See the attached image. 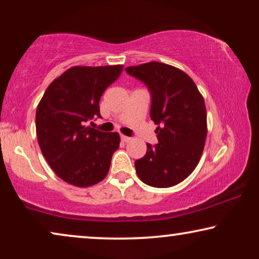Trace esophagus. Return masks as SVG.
<instances>
[{
	"label": "esophagus",
	"mask_w": 259,
	"mask_h": 259,
	"mask_svg": "<svg viewBox=\"0 0 259 259\" xmlns=\"http://www.w3.org/2000/svg\"><path fill=\"white\" fill-rule=\"evenodd\" d=\"M121 140L123 141V143H128V141L131 140V138L126 137V136H121Z\"/></svg>",
	"instance_id": "esophagus-1"
}]
</instances>
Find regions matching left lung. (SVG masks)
<instances>
[{
	"instance_id": "obj_1",
	"label": "left lung",
	"mask_w": 259,
	"mask_h": 259,
	"mask_svg": "<svg viewBox=\"0 0 259 259\" xmlns=\"http://www.w3.org/2000/svg\"><path fill=\"white\" fill-rule=\"evenodd\" d=\"M146 84L150 116L157 125L158 144L134 162L141 182L171 187L187 178L199 162L207 134L206 108L193 80L176 67L152 61L125 69Z\"/></svg>"
}]
</instances>
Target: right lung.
<instances>
[{
	"label": "right lung",
	"instance_id": "right-lung-1",
	"mask_svg": "<svg viewBox=\"0 0 259 259\" xmlns=\"http://www.w3.org/2000/svg\"><path fill=\"white\" fill-rule=\"evenodd\" d=\"M121 70V65L72 67L49 84L37 106L38 145L53 171L66 183L87 187L108 173L119 134L87 123L93 125L92 120L101 116V95Z\"/></svg>",
	"mask_w": 259,
	"mask_h": 259
}]
</instances>
